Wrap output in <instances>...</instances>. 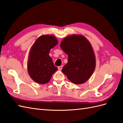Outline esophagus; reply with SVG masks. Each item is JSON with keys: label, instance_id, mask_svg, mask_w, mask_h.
Instances as JSON below:
<instances>
[{"label": "esophagus", "instance_id": "1", "mask_svg": "<svg viewBox=\"0 0 123 123\" xmlns=\"http://www.w3.org/2000/svg\"><path fill=\"white\" fill-rule=\"evenodd\" d=\"M62 66H61L58 67V69L59 70H61L62 69Z\"/></svg>", "mask_w": 123, "mask_h": 123}]
</instances>
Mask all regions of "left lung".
<instances>
[{
    "mask_svg": "<svg viewBox=\"0 0 123 123\" xmlns=\"http://www.w3.org/2000/svg\"><path fill=\"white\" fill-rule=\"evenodd\" d=\"M60 47L68 55V62L62 72L74 84L85 83L95 68V57L90 43L83 35H72L63 39Z\"/></svg>",
    "mask_w": 123,
    "mask_h": 123,
    "instance_id": "obj_1",
    "label": "left lung"
}]
</instances>
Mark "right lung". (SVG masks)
<instances>
[{"label":"right lung","instance_id":"right-lung-1","mask_svg":"<svg viewBox=\"0 0 123 123\" xmlns=\"http://www.w3.org/2000/svg\"><path fill=\"white\" fill-rule=\"evenodd\" d=\"M58 43L53 35H42L36 39L30 51L28 71L31 79L38 84L49 82L57 68L49 56V52Z\"/></svg>","mask_w":123,"mask_h":123}]
</instances>
